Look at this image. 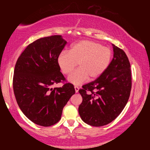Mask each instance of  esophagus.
I'll use <instances>...</instances> for the list:
<instances>
[{"instance_id":"esophagus-1","label":"esophagus","mask_w":150,"mask_h":150,"mask_svg":"<svg viewBox=\"0 0 150 150\" xmlns=\"http://www.w3.org/2000/svg\"><path fill=\"white\" fill-rule=\"evenodd\" d=\"M74 88H75V93H78L79 90V87H77V86H75Z\"/></svg>"}]
</instances>
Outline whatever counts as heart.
I'll return each instance as SVG.
<instances>
[{
    "instance_id": "heart-1",
    "label": "heart",
    "mask_w": 150,
    "mask_h": 150,
    "mask_svg": "<svg viewBox=\"0 0 150 150\" xmlns=\"http://www.w3.org/2000/svg\"><path fill=\"white\" fill-rule=\"evenodd\" d=\"M112 52L110 48L91 40H81L73 44L69 52L63 51L57 58L63 73L69 75L77 65L79 68L68 77L73 85H81L94 80L103 74L110 65Z\"/></svg>"
}]
</instances>
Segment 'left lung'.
I'll return each mask as SVG.
<instances>
[{"label": "left lung", "instance_id": "1", "mask_svg": "<svg viewBox=\"0 0 150 150\" xmlns=\"http://www.w3.org/2000/svg\"><path fill=\"white\" fill-rule=\"evenodd\" d=\"M113 58L96 80L83 86L79 113L84 122L103 126L112 122L128 103L132 88L130 64L122 50L112 44Z\"/></svg>", "mask_w": 150, "mask_h": 150}]
</instances>
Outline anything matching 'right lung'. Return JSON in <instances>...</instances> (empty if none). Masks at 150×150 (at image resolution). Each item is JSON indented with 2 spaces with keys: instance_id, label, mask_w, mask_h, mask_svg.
Wrapping results in <instances>:
<instances>
[{
  "instance_id": "1",
  "label": "right lung",
  "mask_w": 150,
  "mask_h": 150,
  "mask_svg": "<svg viewBox=\"0 0 150 150\" xmlns=\"http://www.w3.org/2000/svg\"><path fill=\"white\" fill-rule=\"evenodd\" d=\"M66 44L59 35L35 40L28 45L15 65L13 89L16 102L24 115L38 125L47 127L58 122L63 107L75 93L69 83L51 88L65 80L57 58Z\"/></svg>"
}]
</instances>
